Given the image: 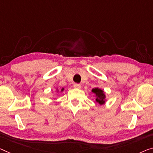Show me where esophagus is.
Instances as JSON below:
<instances>
[{"instance_id": "1", "label": "esophagus", "mask_w": 153, "mask_h": 153, "mask_svg": "<svg viewBox=\"0 0 153 153\" xmlns=\"http://www.w3.org/2000/svg\"><path fill=\"white\" fill-rule=\"evenodd\" d=\"M74 88H81V85H80V84H77V83L74 84Z\"/></svg>"}]
</instances>
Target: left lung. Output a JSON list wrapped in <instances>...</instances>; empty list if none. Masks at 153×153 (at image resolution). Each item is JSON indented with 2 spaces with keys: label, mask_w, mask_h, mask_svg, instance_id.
I'll list each match as a JSON object with an SVG mask.
<instances>
[{
  "label": "left lung",
  "mask_w": 153,
  "mask_h": 153,
  "mask_svg": "<svg viewBox=\"0 0 153 153\" xmlns=\"http://www.w3.org/2000/svg\"><path fill=\"white\" fill-rule=\"evenodd\" d=\"M92 92L95 93V96H96V101L97 103H99L100 105H102L105 103L106 102V95L104 94V91L100 89L99 88H95L92 89Z\"/></svg>",
  "instance_id": "obj_1"
}]
</instances>
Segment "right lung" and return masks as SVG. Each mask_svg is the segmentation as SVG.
<instances>
[{
	"mask_svg": "<svg viewBox=\"0 0 153 153\" xmlns=\"http://www.w3.org/2000/svg\"><path fill=\"white\" fill-rule=\"evenodd\" d=\"M64 91V88H62V89H61V91Z\"/></svg>",
	"mask_w": 153,
	"mask_h": 153,
	"instance_id": "right-lung-1",
	"label": "right lung"
}]
</instances>
